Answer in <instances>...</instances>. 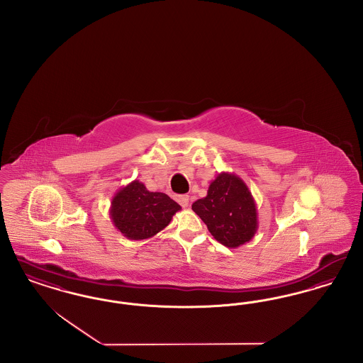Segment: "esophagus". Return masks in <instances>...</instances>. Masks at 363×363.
Returning <instances> with one entry per match:
<instances>
[{
  "mask_svg": "<svg viewBox=\"0 0 363 363\" xmlns=\"http://www.w3.org/2000/svg\"><path fill=\"white\" fill-rule=\"evenodd\" d=\"M178 203L181 204L182 208L189 207V196H179L178 197Z\"/></svg>",
  "mask_w": 363,
  "mask_h": 363,
  "instance_id": "obj_1",
  "label": "esophagus"
}]
</instances>
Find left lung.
Wrapping results in <instances>:
<instances>
[{"mask_svg": "<svg viewBox=\"0 0 363 363\" xmlns=\"http://www.w3.org/2000/svg\"><path fill=\"white\" fill-rule=\"evenodd\" d=\"M191 209L207 225L212 237L227 247L235 249L250 241L259 228L255 199L235 174H218L207 196L194 201Z\"/></svg>", "mask_w": 363, "mask_h": 363, "instance_id": "left-lung-1", "label": "left lung"}]
</instances>
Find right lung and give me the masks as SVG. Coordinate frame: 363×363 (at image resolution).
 Segmentation results:
<instances>
[{"label": "right lung", "instance_id": "obj_1", "mask_svg": "<svg viewBox=\"0 0 363 363\" xmlns=\"http://www.w3.org/2000/svg\"><path fill=\"white\" fill-rule=\"evenodd\" d=\"M178 211L181 206L167 194L150 191L143 182L135 179L114 194L110 218L123 237L141 241L167 227Z\"/></svg>", "mask_w": 363, "mask_h": 363}]
</instances>
